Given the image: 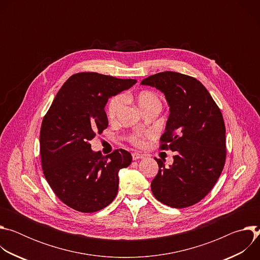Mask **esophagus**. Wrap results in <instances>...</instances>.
Instances as JSON below:
<instances>
[{
	"mask_svg": "<svg viewBox=\"0 0 260 260\" xmlns=\"http://www.w3.org/2000/svg\"><path fill=\"white\" fill-rule=\"evenodd\" d=\"M132 156H133V159H134V160L144 158V155H143V154H140V153H138V152H134V153L132 154Z\"/></svg>",
	"mask_w": 260,
	"mask_h": 260,
	"instance_id": "1",
	"label": "esophagus"
}]
</instances>
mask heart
Segmentation results:
<instances>
[{
    "instance_id": "heart-1",
    "label": "heart",
    "mask_w": 260,
    "mask_h": 260,
    "mask_svg": "<svg viewBox=\"0 0 260 260\" xmlns=\"http://www.w3.org/2000/svg\"><path fill=\"white\" fill-rule=\"evenodd\" d=\"M137 103L143 112L146 110L151 109L153 107H161V102L158 98V95L152 91L149 90H143L140 91L136 96ZM124 104V98L121 94H117L113 98H111L108 106H107V114L110 119H114L120 112V110ZM151 134L149 133H134L128 137V140L131 143H133L136 146H143L145 144L146 138L150 137Z\"/></svg>"
}]
</instances>
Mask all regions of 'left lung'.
I'll return each mask as SVG.
<instances>
[{
  "label": "left lung",
  "instance_id": "8db88e82",
  "mask_svg": "<svg viewBox=\"0 0 260 260\" xmlns=\"http://www.w3.org/2000/svg\"><path fill=\"white\" fill-rule=\"evenodd\" d=\"M166 95L170 115L160 138L161 150L175 152L174 162L155 160L159 170L151 182L153 196L172 208L190 207L214 187L226 158L225 124L220 109L196 78L166 71L141 82Z\"/></svg>",
  "mask_w": 260,
  "mask_h": 260
}]
</instances>
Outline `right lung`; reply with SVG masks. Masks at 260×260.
Returning a JSON list of instances; mask_svg holds the SVG:
<instances>
[{
    "mask_svg": "<svg viewBox=\"0 0 260 260\" xmlns=\"http://www.w3.org/2000/svg\"><path fill=\"white\" fill-rule=\"evenodd\" d=\"M136 82L82 72L72 75L55 95L42 121L40 154L48 184L68 207L93 213L115 199L118 172L131 165L132 154L117 149L103 156L89 142L108 126L109 98Z\"/></svg>",
    "mask_w": 260,
    "mask_h": 260,
    "instance_id": "right-lung-1",
    "label": "right lung"
}]
</instances>
